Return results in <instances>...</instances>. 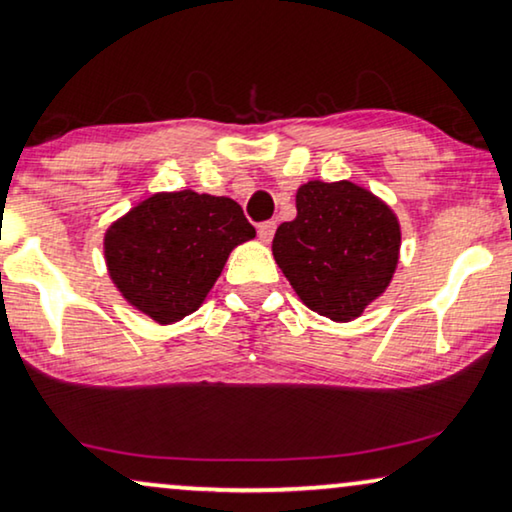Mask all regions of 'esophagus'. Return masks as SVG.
<instances>
[{
	"instance_id": "esophagus-1",
	"label": "esophagus",
	"mask_w": 512,
	"mask_h": 512,
	"mask_svg": "<svg viewBox=\"0 0 512 512\" xmlns=\"http://www.w3.org/2000/svg\"><path fill=\"white\" fill-rule=\"evenodd\" d=\"M275 228H277L275 221L261 223V226H258V237H261V242L268 244L272 240V235H275Z\"/></svg>"
}]
</instances>
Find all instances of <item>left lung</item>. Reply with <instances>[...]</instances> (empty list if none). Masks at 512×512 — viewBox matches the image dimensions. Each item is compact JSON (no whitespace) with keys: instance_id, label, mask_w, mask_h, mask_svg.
Returning <instances> with one entry per match:
<instances>
[{"instance_id":"1","label":"left lung","mask_w":512,"mask_h":512,"mask_svg":"<svg viewBox=\"0 0 512 512\" xmlns=\"http://www.w3.org/2000/svg\"><path fill=\"white\" fill-rule=\"evenodd\" d=\"M296 219L277 228L272 256L298 298L333 321H352L394 277L401 226L387 202L352 181H307Z\"/></svg>"}]
</instances>
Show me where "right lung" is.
Masks as SVG:
<instances>
[{"instance_id": "add662e5", "label": "right lung", "mask_w": 512, "mask_h": 512, "mask_svg": "<svg viewBox=\"0 0 512 512\" xmlns=\"http://www.w3.org/2000/svg\"><path fill=\"white\" fill-rule=\"evenodd\" d=\"M254 237L235 200L156 193L107 228L104 261L121 296L165 326L198 310L230 251Z\"/></svg>"}]
</instances>
